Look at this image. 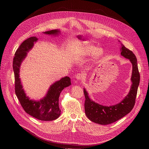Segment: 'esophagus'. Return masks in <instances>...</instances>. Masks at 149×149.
I'll list each match as a JSON object with an SVG mask.
<instances>
[{"label": "esophagus", "mask_w": 149, "mask_h": 149, "mask_svg": "<svg viewBox=\"0 0 149 149\" xmlns=\"http://www.w3.org/2000/svg\"><path fill=\"white\" fill-rule=\"evenodd\" d=\"M82 77H83V76H82V74H81L80 73H78L77 74H76V75L75 76V78H76L77 80H79V81H80V80H81Z\"/></svg>", "instance_id": "34e87169"}]
</instances>
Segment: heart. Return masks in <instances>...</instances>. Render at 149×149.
I'll return each mask as SVG.
<instances>
[{
	"mask_svg": "<svg viewBox=\"0 0 149 149\" xmlns=\"http://www.w3.org/2000/svg\"><path fill=\"white\" fill-rule=\"evenodd\" d=\"M92 55L93 61L98 60L103 55V50L98 49L93 45H88L82 47L81 49V56L82 57H88Z\"/></svg>",
	"mask_w": 149,
	"mask_h": 149,
	"instance_id": "b5f03b06",
	"label": "heart"
}]
</instances>
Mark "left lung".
<instances>
[{
  "label": "left lung",
  "instance_id": "8db88e82",
  "mask_svg": "<svg viewBox=\"0 0 149 149\" xmlns=\"http://www.w3.org/2000/svg\"><path fill=\"white\" fill-rule=\"evenodd\" d=\"M119 42H120L119 41ZM120 45L121 56L130 60L132 68L131 77L132 84L127 95L118 104L109 106H103L92 100L86 89L84 88L86 116L92 122L99 125H106L116 122L130 113L135 104L140 81L137 60L132 51L127 49L122 43Z\"/></svg>",
  "mask_w": 149,
  "mask_h": 149
}]
</instances>
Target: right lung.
Wrapping results in <instances>:
<instances>
[{
	"label": "right lung",
	"instance_id": "obj_1",
	"mask_svg": "<svg viewBox=\"0 0 149 149\" xmlns=\"http://www.w3.org/2000/svg\"><path fill=\"white\" fill-rule=\"evenodd\" d=\"M46 35L57 37L61 34L60 29L52 30L43 33ZM36 37H31L22 43L15 53L13 60V70L15 76V93L25 112L33 117L43 121L57 119L61 115L59 108V97L64 88L71 85L70 79L65 76L50 85L44 97L40 100L30 99L23 88L20 77L22 63L27 56L34 43L38 41Z\"/></svg>",
	"mask_w": 149,
	"mask_h": 149
}]
</instances>
